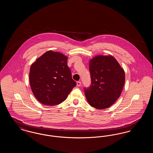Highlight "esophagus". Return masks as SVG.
I'll use <instances>...</instances> for the list:
<instances>
[{"mask_svg":"<svg viewBox=\"0 0 153 153\" xmlns=\"http://www.w3.org/2000/svg\"><path fill=\"white\" fill-rule=\"evenodd\" d=\"M81 85V82L80 81H77V87H80Z\"/></svg>","mask_w":153,"mask_h":153,"instance_id":"obj_1","label":"esophagus"}]
</instances>
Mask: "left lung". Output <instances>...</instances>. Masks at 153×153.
<instances>
[{"label": "left lung", "mask_w": 153, "mask_h": 153, "mask_svg": "<svg viewBox=\"0 0 153 153\" xmlns=\"http://www.w3.org/2000/svg\"><path fill=\"white\" fill-rule=\"evenodd\" d=\"M91 85L84 89L91 107L103 109L111 107L122 92L125 73L112 56H96L89 61Z\"/></svg>", "instance_id": "8db88e82"}]
</instances>
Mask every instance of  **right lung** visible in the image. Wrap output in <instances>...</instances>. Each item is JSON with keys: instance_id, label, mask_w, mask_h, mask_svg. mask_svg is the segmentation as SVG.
Listing matches in <instances>:
<instances>
[{"instance_id": "add662e5", "label": "right lung", "mask_w": 153, "mask_h": 153, "mask_svg": "<svg viewBox=\"0 0 153 153\" xmlns=\"http://www.w3.org/2000/svg\"><path fill=\"white\" fill-rule=\"evenodd\" d=\"M68 57L49 51L32 64L29 81L36 99L46 105H58L65 100L76 85L67 65Z\"/></svg>"}]
</instances>
